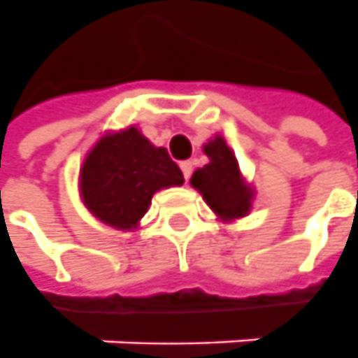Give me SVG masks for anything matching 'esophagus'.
Wrapping results in <instances>:
<instances>
[{
  "instance_id": "1",
  "label": "esophagus",
  "mask_w": 358,
  "mask_h": 358,
  "mask_svg": "<svg viewBox=\"0 0 358 358\" xmlns=\"http://www.w3.org/2000/svg\"><path fill=\"white\" fill-rule=\"evenodd\" d=\"M179 167H181V171H183L185 181H189V177L193 173V163L191 162H181L179 163Z\"/></svg>"
}]
</instances>
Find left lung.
Here are the masks:
<instances>
[{
  "instance_id": "obj_1",
  "label": "left lung",
  "mask_w": 358,
  "mask_h": 358,
  "mask_svg": "<svg viewBox=\"0 0 358 358\" xmlns=\"http://www.w3.org/2000/svg\"><path fill=\"white\" fill-rule=\"evenodd\" d=\"M205 153L210 163L196 169L191 177V185L201 191L207 205L224 220L241 218L250 210V189L244 185L238 169V162L222 138H215L205 145Z\"/></svg>"
}]
</instances>
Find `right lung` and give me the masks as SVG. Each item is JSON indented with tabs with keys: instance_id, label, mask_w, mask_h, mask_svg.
<instances>
[{
	"instance_id": "add662e5",
	"label": "right lung",
	"mask_w": 358,
	"mask_h": 358,
	"mask_svg": "<svg viewBox=\"0 0 358 358\" xmlns=\"http://www.w3.org/2000/svg\"><path fill=\"white\" fill-rule=\"evenodd\" d=\"M173 185H183L181 169L165 148H153L136 128L104 136L80 169L84 205L122 230L138 224L155 191Z\"/></svg>"
}]
</instances>
